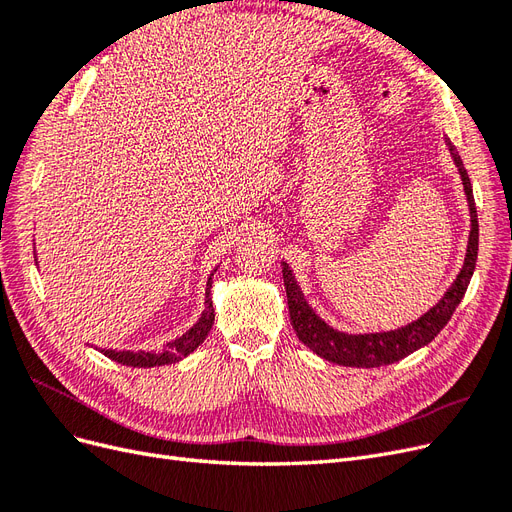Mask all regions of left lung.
I'll return each mask as SVG.
<instances>
[{"label":"left lung","mask_w":512,"mask_h":512,"mask_svg":"<svg viewBox=\"0 0 512 512\" xmlns=\"http://www.w3.org/2000/svg\"><path fill=\"white\" fill-rule=\"evenodd\" d=\"M448 151H451L453 162L459 170L463 190H466L468 207H470V239H468V252L466 260H463V267L457 275L453 286L444 292V297L433 305L427 314H423L418 320L406 324V327L386 331V333H363V335H350L342 333L324 322L309 303L305 301L303 292L294 280V275L286 262H282V273H284V286H286V297H288V312L290 322L294 327V333L301 339V342L316 352L322 359H327L337 365L346 367H382L391 365L404 359V356L412 354L414 350L427 346L433 337H436L446 322L451 320L455 307L461 303L463 294L468 290V284L472 280V273L476 267V256H478V215L474 205V194H472V183L468 177V170L463 166L457 147L446 138Z\"/></svg>","instance_id":"1"}]
</instances>
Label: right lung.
Returning a JSON list of instances; mask_svg holds the SVG:
<instances>
[{"label":"right lung","mask_w":512,"mask_h":512,"mask_svg":"<svg viewBox=\"0 0 512 512\" xmlns=\"http://www.w3.org/2000/svg\"><path fill=\"white\" fill-rule=\"evenodd\" d=\"M211 280H213V273L209 275L207 280V299H205V312L203 316L198 318V322L190 331H185L181 337L173 339V342H168L164 346V350L160 352H130V350H102L104 356L108 359H113L121 365H128V367H160V365H170V363H177L181 361L183 356H188L190 352H194L200 344L205 342V337L209 335L211 327H213V320H215V312H213V301H211Z\"/></svg>","instance_id":"add662e5"}]
</instances>
